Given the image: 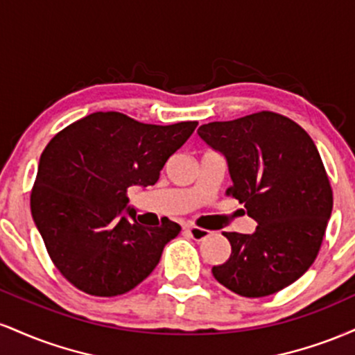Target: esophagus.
Instances as JSON below:
<instances>
[{"label": "esophagus", "instance_id": "obj_1", "mask_svg": "<svg viewBox=\"0 0 355 355\" xmlns=\"http://www.w3.org/2000/svg\"><path fill=\"white\" fill-rule=\"evenodd\" d=\"M183 230H185L191 239L197 240V242H202V240H205L211 234L210 230L200 229V227H193V225H185L183 227Z\"/></svg>", "mask_w": 355, "mask_h": 355}]
</instances>
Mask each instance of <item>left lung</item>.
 I'll use <instances>...</instances> for the list:
<instances>
[{
	"mask_svg": "<svg viewBox=\"0 0 355 355\" xmlns=\"http://www.w3.org/2000/svg\"><path fill=\"white\" fill-rule=\"evenodd\" d=\"M225 158L230 197L245 203L254 234L223 232L232 245L211 268L242 297H266L300 279L315 260L332 214V190L312 138L295 121L260 112L198 128Z\"/></svg>",
	"mask_w": 355,
	"mask_h": 355,
	"instance_id": "left-lung-1",
	"label": "left lung"
}]
</instances>
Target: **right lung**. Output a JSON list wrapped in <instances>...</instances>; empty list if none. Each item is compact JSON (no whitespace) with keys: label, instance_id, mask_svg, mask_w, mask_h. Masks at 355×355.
<instances>
[{"label":"right lung","instance_id":"1","mask_svg":"<svg viewBox=\"0 0 355 355\" xmlns=\"http://www.w3.org/2000/svg\"><path fill=\"white\" fill-rule=\"evenodd\" d=\"M197 121L146 125L118 112L81 118L46 145L31 215L56 268L87 294L121 295L153 272L180 225L132 220L126 190L155 185Z\"/></svg>","mask_w":355,"mask_h":355}]
</instances>
